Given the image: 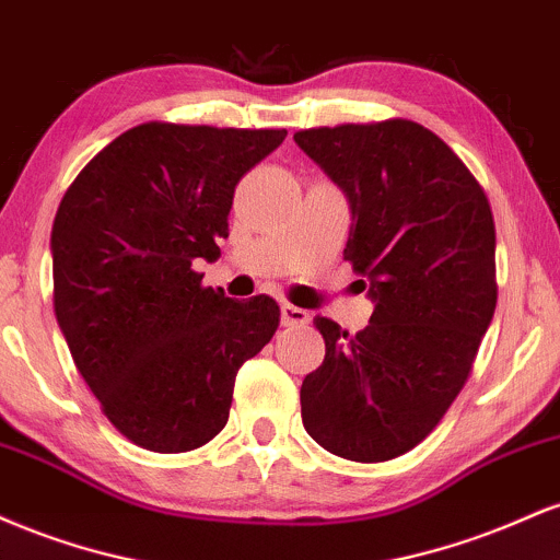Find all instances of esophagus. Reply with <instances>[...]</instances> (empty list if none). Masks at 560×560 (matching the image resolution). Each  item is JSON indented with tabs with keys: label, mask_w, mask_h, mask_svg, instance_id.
<instances>
[{
	"label": "esophagus",
	"mask_w": 560,
	"mask_h": 560,
	"mask_svg": "<svg viewBox=\"0 0 560 560\" xmlns=\"http://www.w3.org/2000/svg\"><path fill=\"white\" fill-rule=\"evenodd\" d=\"M281 324H284V326H307V324H311V313L302 311V307H298V305H289V302H284V305H281Z\"/></svg>",
	"instance_id": "34e87169"
}]
</instances>
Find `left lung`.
<instances>
[{
    "label": "left lung",
    "mask_w": 560,
    "mask_h": 560,
    "mask_svg": "<svg viewBox=\"0 0 560 560\" xmlns=\"http://www.w3.org/2000/svg\"><path fill=\"white\" fill-rule=\"evenodd\" d=\"M294 141L347 191L345 260L376 302L358 334L313 320L326 355L302 382V423L339 458L382 464L432 434L477 361L498 305L490 199L416 120L305 128Z\"/></svg>",
    "instance_id": "obj_1"
}]
</instances>
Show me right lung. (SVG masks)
Listing matches in <instances>:
<instances>
[{
	"instance_id": "right-lung-1",
	"label": "right lung",
	"mask_w": 560,
	"mask_h": 560,
	"mask_svg": "<svg viewBox=\"0 0 560 560\" xmlns=\"http://www.w3.org/2000/svg\"><path fill=\"white\" fill-rule=\"evenodd\" d=\"M284 128L150 120L83 165L52 226L55 316L102 413L133 445L189 453L226 427L234 378L271 342L276 300L202 287L234 189Z\"/></svg>"
}]
</instances>
